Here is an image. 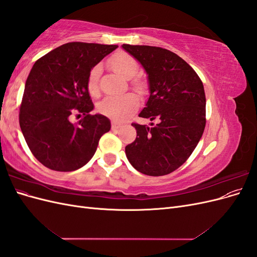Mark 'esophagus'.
Here are the masks:
<instances>
[{
    "instance_id": "1",
    "label": "esophagus",
    "mask_w": 257,
    "mask_h": 257,
    "mask_svg": "<svg viewBox=\"0 0 257 257\" xmlns=\"http://www.w3.org/2000/svg\"><path fill=\"white\" fill-rule=\"evenodd\" d=\"M120 126H121L120 124H119V123H116V122H114V121L111 123V128H112V130H118Z\"/></svg>"
}]
</instances>
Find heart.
<instances>
[{"label": "heart", "instance_id": "b5f03b06", "mask_svg": "<svg viewBox=\"0 0 257 257\" xmlns=\"http://www.w3.org/2000/svg\"><path fill=\"white\" fill-rule=\"evenodd\" d=\"M109 64L112 71L115 72L124 79H131L138 72L137 61L125 52H118L111 57ZM100 75V65L93 67L88 76L87 87L92 96L98 94V78ZM134 88L138 92L145 90V83L141 79L133 81ZM139 107V98L134 93H127L121 96H107L97 104V110L106 116L114 120H125L134 113Z\"/></svg>", "mask_w": 257, "mask_h": 257}]
</instances>
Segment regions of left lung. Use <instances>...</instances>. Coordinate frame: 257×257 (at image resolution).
<instances>
[{"mask_svg": "<svg viewBox=\"0 0 257 257\" xmlns=\"http://www.w3.org/2000/svg\"><path fill=\"white\" fill-rule=\"evenodd\" d=\"M148 75L149 98L139 116L159 123H133L135 141L125 147L128 162L148 176L173 173L189 159L206 125L204 84L195 71L176 53L152 46L123 44Z\"/></svg>", "mask_w": 257, "mask_h": 257, "instance_id": "left-lung-1", "label": "left lung"}]
</instances>
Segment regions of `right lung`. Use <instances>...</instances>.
I'll use <instances>...</instances> for the list:
<instances>
[{"mask_svg": "<svg viewBox=\"0 0 257 257\" xmlns=\"http://www.w3.org/2000/svg\"><path fill=\"white\" fill-rule=\"evenodd\" d=\"M116 45L67 43L38 59L26 81L19 123L31 152L57 172H73L94 155L111 125L107 116L90 114L87 80L91 69ZM85 116L76 124L71 115ZM80 115V114H79Z\"/></svg>", "mask_w": 257, "mask_h": 257, "instance_id": "right-lung-1", "label": "right lung"}]
</instances>
